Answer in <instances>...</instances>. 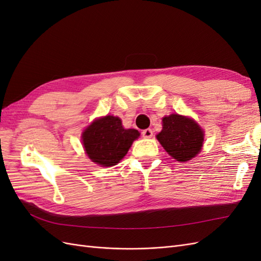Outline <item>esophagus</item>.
Returning <instances> with one entry per match:
<instances>
[{"instance_id":"obj_1","label":"esophagus","mask_w":261,"mask_h":261,"mask_svg":"<svg viewBox=\"0 0 261 261\" xmlns=\"http://www.w3.org/2000/svg\"><path fill=\"white\" fill-rule=\"evenodd\" d=\"M141 134H143L144 138H151L152 135H153V132H152V129L147 128V129L143 130V133H141Z\"/></svg>"}]
</instances>
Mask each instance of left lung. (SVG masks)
<instances>
[{"label":"left lung","mask_w":261,"mask_h":261,"mask_svg":"<svg viewBox=\"0 0 261 261\" xmlns=\"http://www.w3.org/2000/svg\"><path fill=\"white\" fill-rule=\"evenodd\" d=\"M204 134L193 118L171 114L162 118V130L156 135L161 146L173 159L187 162L200 152Z\"/></svg>","instance_id":"1"}]
</instances>
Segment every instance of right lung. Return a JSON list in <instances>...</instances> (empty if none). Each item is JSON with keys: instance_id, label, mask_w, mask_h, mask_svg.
Segmentation results:
<instances>
[{"instance_id": "obj_1", "label": "right lung", "mask_w": 261, "mask_h": 261, "mask_svg": "<svg viewBox=\"0 0 261 261\" xmlns=\"http://www.w3.org/2000/svg\"><path fill=\"white\" fill-rule=\"evenodd\" d=\"M140 136L137 129L123 127L120 117L107 115L94 120L82 134L89 159L102 167H113L127 153L133 141Z\"/></svg>"}]
</instances>
